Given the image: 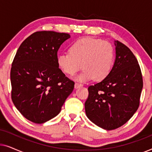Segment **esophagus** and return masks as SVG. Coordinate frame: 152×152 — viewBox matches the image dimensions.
Segmentation results:
<instances>
[{"mask_svg":"<svg viewBox=\"0 0 152 152\" xmlns=\"http://www.w3.org/2000/svg\"><path fill=\"white\" fill-rule=\"evenodd\" d=\"M82 86V84H80V83H75V88H79V87H81Z\"/></svg>","mask_w":152,"mask_h":152,"instance_id":"1","label":"esophagus"}]
</instances>
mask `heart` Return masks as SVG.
Segmentation results:
<instances>
[{
  "label": "heart",
  "instance_id": "heart-1",
  "mask_svg": "<svg viewBox=\"0 0 152 152\" xmlns=\"http://www.w3.org/2000/svg\"><path fill=\"white\" fill-rule=\"evenodd\" d=\"M114 62V50L111 43L101 39L86 37L70 45L69 53L58 56L57 63L64 73L73 76L81 68L84 70L77 77L82 82L93 78L104 79L111 71Z\"/></svg>",
  "mask_w": 152,
  "mask_h": 152
}]
</instances>
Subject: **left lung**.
I'll use <instances>...</instances> for the list:
<instances>
[{
  "instance_id": "obj_1",
  "label": "left lung",
  "mask_w": 152,
  "mask_h": 152,
  "mask_svg": "<svg viewBox=\"0 0 152 152\" xmlns=\"http://www.w3.org/2000/svg\"><path fill=\"white\" fill-rule=\"evenodd\" d=\"M115 60L109 75L88 88L86 116L106 130L115 129L134 115L140 104L143 86L138 60L131 50L115 41Z\"/></svg>"
}]
</instances>
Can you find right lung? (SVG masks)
Masks as SVG:
<instances>
[{
  "label": "right lung",
  "mask_w": 152,
  "mask_h": 152,
  "mask_svg": "<svg viewBox=\"0 0 152 152\" xmlns=\"http://www.w3.org/2000/svg\"><path fill=\"white\" fill-rule=\"evenodd\" d=\"M70 36L40 31L18 48L12 64V99L26 119L42 124L57 116L74 89L75 82L62 72L57 51Z\"/></svg>",
  "instance_id": "add662e5"
}]
</instances>
